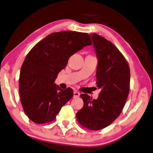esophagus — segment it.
<instances>
[{
	"mask_svg": "<svg viewBox=\"0 0 153 153\" xmlns=\"http://www.w3.org/2000/svg\"><path fill=\"white\" fill-rule=\"evenodd\" d=\"M80 96V93L79 92H77L75 91H74V98H76V97H79Z\"/></svg>",
	"mask_w": 153,
	"mask_h": 153,
	"instance_id": "esophagus-1",
	"label": "esophagus"
}]
</instances>
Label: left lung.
Listing matches in <instances>:
<instances>
[{
    "label": "left lung",
    "mask_w": 153,
    "mask_h": 153,
    "mask_svg": "<svg viewBox=\"0 0 153 153\" xmlns=\"http://www.w3.org/2000/svg\"><path fill=\"white\" fill-rule=\"evenodd\" d=\"M90 36L98 59L96 84L101 91L97 100L80 95L84 105L76 119L82 127L100 130L121 114L129 94L130 72L126 60L111 42L96 33Z\"/></svg>",
    "instance_id": "left-lung-1"
}]
</instances>
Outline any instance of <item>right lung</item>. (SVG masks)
<instances>
[{"label":"right lung","instance_id":"obj_1","mask_svg":"<svg viewBox=\"0 0 153 153\" xmlns=\"http://www.w3.org/2000/svg\"><path fill=\"white\" fill-rule=\"evenodd\" d=\"M91 44L87 33L59 31L48 35L27 53L20 71L19 95L23 110L32 122H52L73 97L71 88L62 89L55 80L72 55Z\"/></svg>","mask_w":153,"mask_h":153}]
</instances>
